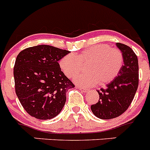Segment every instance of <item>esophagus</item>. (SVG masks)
I'll use <instances>...</instances> for the list:
<instances>
[{"instance_id":"1","label":"esophagus","mask_w":150,"mask_h":150,"mask_svg":"<svg viewBox=\"0 0 150 150\" xmlns=\"http://www.w3.org/2000/svg\"><path fill=\"white\" fill-rule=\"evenodd\" d=\"M76 89H79V90H80L81 91H82V92H84V93H86V92H88V90H87L86 88H82V87H76Z\"/></svg>"}]
</instances>
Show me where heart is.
Returning a JSON list of instances; mask_svg holds the SVG:
<instances>
[{"instance_id":"1","label":"heart","mask_w":150,"mask_h":150,"mask_svg":"<svg viewBox=\"0 0 150 150\" xmlns=\"http://www.w3.org/2000/svg\"><path fill=\"white\" fill-rule=\"evenodd\" d=\"M87 63L88 72L77 75L74 82L83 87L99 83L105 85L113 80L120 73L124 63L122 53L106 44L93 45L78 54H68L59 60V65L65 76H75Z\"/></svg>"}]
</instances>
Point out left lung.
<instances>
[{"mask_svg": "<svg viewBox=\"0 0 150 150\" xmlns=\"http://www.w3.org/2000/svg\"><path fill=\"white\" fill-rule=\"evenodd\" d=\"M122 53L124 65L120 73L107 85L105 89L97 91L99 99L91 106V111L101 119H111L122 115L130 105L138 85V57L132 48L116 43Z\"/></svg>", "mask_w": 150, "mask_h": 150, "instance_id": "left-lung-1", "label": "left lung"}]
</instances>
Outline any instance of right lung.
<instances>
[{
	"mask_svg": "<svg viewBox=\"0 0 150 150\" xmlns=\"http://www.w3.org/2000/svg\"><path fill=\"white\" fill-rule=\"evenodd\" d=\"M69 53L48 45L30 47L19 53L14 67L15 92L30 115L47 120L61 112L67 91L74 85L58 62Z\"/></svg>",
	"mask_w": 150,
	"mask_h": 150,
	"instance_id": "1",
	"label": "right lung"
}]
</instances>
